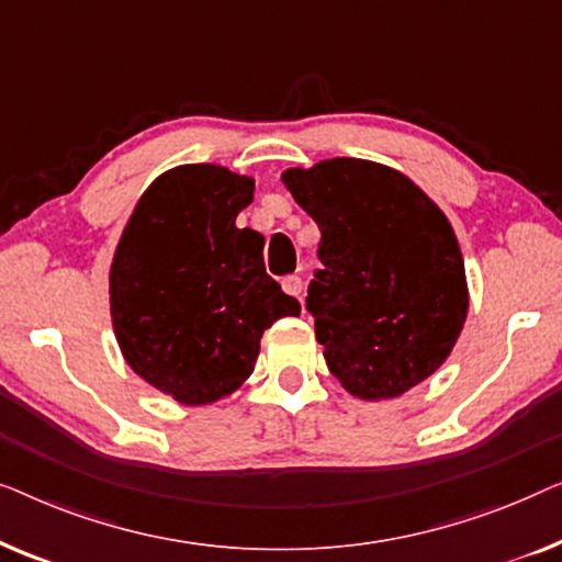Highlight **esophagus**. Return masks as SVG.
<instances>
[{
    "label": "esophagus",
    "mask_w": 562,
    "mask_h": 562,
    "mask_svg": "<svg viewBox=\"0 0 562 562\" xmlns=\"http://www.w3.org/2000/svg\"><path fill=\"white\" fill-rule=\"evenodd\" d=\"M282 290L288 292V295L300 300V295H303V280H300L297 274H288V278L282 280Z\"/></svg>",
    "instance_id": "1"
}]
</instances>
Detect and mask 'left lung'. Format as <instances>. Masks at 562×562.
Segmentation results:
<instances>
[{
    "label": "left lung",
    "mask_w": 562,
    "mask_h": 562,
    "mask_svg": "<svg viewBox=\"0 0 562 562\" xmlns=\"http://www.w3.org/2000/svg\"><path fill=\"white\" fill-rule=\"evenodd\" d=\"M282 183L321 228L305 307L330 374L361 400L413 390L448 359L469 313L446 213L402 172L357 157L284 170Z\"/></svg>",
    "instance_id": "obj_1"
}]
</instances>
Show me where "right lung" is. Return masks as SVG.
Returning a JSON list of instances; mask_svg holds the SVG:
<instances>
[{
  "mask_svg": "<svg viewBox=\"0 0 562 562\" xmlns=\"http://www.w3.org/2000/svg\"><path fill=\"white\" fill-rule=\"evenodd\" d=\"M255 180L180 165L142 195L116 247L109 295L130 367L183 405H209L255 371L259 338L300 315L265 270V236L236 228Z\"/></svg>",
  "mask_w": 562,
  "mask_h": 562,
  "instance_id": "obj_1",
  "label": "right lung"
}]
</instances>
